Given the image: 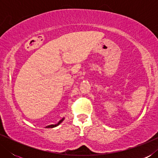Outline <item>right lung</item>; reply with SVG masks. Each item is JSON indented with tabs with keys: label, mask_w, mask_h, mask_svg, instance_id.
<instances>
[{
	"label": "right lung",
	"mask_w": 158,
	"mask_h": 158,
	"mask_svg": "<svg viewBox=\"0 0 158 158\" xmlns=\"http://www.w3.org/2000/svg\"><path fill=\"white\" fill-rule=\"evenodd\" d=\"M64 119V118H62L61 120L59 121V122H58L57 124H51V125H49V126H47V127H46V128H54V127H57V126H58V125H59V124H61V123L62 122V121H63Z\"/></svg>",
	"instance_id": "obj_1"
}]
</instances>
